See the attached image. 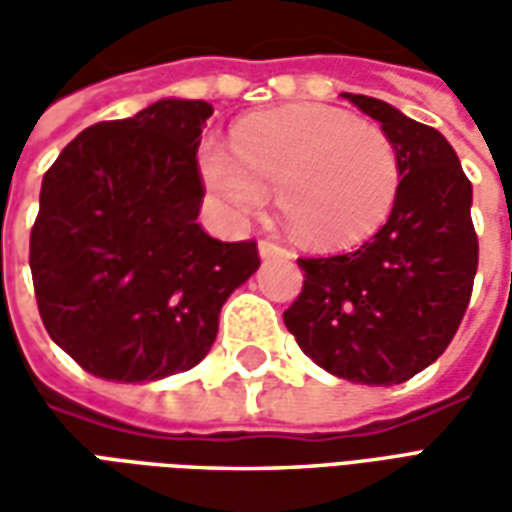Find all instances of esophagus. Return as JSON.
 <instances>
[{
  "label": "esophagus",
  "instance_id": "obj_1",
  "mask_svg": "<svg viewBox=\"0 0 512 512\" xmlns=\"http://www.w3.org/2000/svg\"><path fill=\"white\" fill-rule=\"evenodd\" d=\"M257 252H260V257H277V255H285V249H282V246L274 244V241H266V238H263V241H260V244H257Z\"/></svg>",
  "mask_w": 512,
  "mask_h": 512
}]
</instances>
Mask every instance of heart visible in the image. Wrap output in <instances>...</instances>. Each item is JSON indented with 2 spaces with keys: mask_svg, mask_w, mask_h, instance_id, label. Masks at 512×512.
<instances>
[{
  "mask_svg": "<svg viewBox=\"0 0 512 512\" xmlns=\"http://www.w3.org/2000/svg\"><path fill=\"white\" fill-rule=\"evenodd\" d=\"M205 189L235 219L266 208L268 189L293 235L315 249H345L373 235L392 213L400 164L373 123L329 106H285L244 117L233 150L202 142Z\"/></svg>",
  "mask_w": 512,
  "mask_h": 512,
  "instance_id": "obj_1",
  "label": "heart"
}]
</instances>
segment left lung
<instances>
[{"mask_svg": "<svg viewBox=\"0 0 512 512\" xmlns=\"http://www.w3.org/2000/svg\"><path fill=\"white\" fill-rule=\"evenodd\" d=\"M343 98L378 120L395 145V205L356 252L299 257L304 288L285 312V326L332 376L403 384L444 354L472 299V183L436 128L378 98Z\"/></svg>", "mask_w": 512, "mask_h": 512, "instance_id": "8db88e82", "label": "left lung"}]
</instances>
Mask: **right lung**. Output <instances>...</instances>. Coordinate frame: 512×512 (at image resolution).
<instances>
[{
	"mask_svg": "<svg viewBox=\"0 0 512 512\" xmlns=\"http://www.w3.org/2000/svg\"><path fill=\"white\" fill-rule=\"evenodd\" d=\"M213 106L161 98L84 128L40 186L29 268L40 318L76 365L145 384L200 365L219 312L260 266L255 241L197 224V147Z\"/></svg>",
	"mask_w": 512,
	"mask_h": 512,
	"instance_id": "obj_1",
	"label": "right lung"
}]
</instances>
